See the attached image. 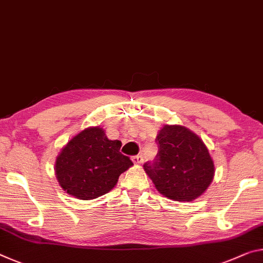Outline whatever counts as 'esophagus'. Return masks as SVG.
Segmentation results:
<instances>
[{"label": "esophagus", "instance_id": "obj_1", "mask_svg": "<svg viewBox=\"0 0 263 263\" xmlns=\"http://www.w3.org/2000/svg\"><path fill=\"white\" fill-rule=\"evenodd\" d=\"M132 161L135 162V164H141V162L144 161V157L141 156V154H138V156H133Z\"/></svg>", "mask_w": 263, "mask_h": 263}]
</instances>
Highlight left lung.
<instances>
[{"mask_svg":"<svg viewBox=\"0 0 263 263\" xmlns=\"http://www.w3.org/2000/svg\"><path fill=\"white\" fill-rule=\"evenodd\" d=\"M156 141L158 154L144 170L156 189L176 201H192L213 180L214 164L199 137L180 125H165Z\"/></svg>","mask_w":263,"mask_h":263,"instance_id":"obj_1","label":"left lung"}]
</instances>
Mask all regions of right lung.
I'll return each mask as SVG.
<instances>
[{
  "mask_svg": "<svg viewBox=\"0 0 263 263\" xmlns=\"http://www.w3.org/2000/svg\"><path fill=\"white\" fill-rule=\"evenodd\" d=\"M120 147L122 141L110 140L99 126L78 133L57 157L56 177L62 189L81 200L107 193L133 165Z\"/></svg>",
  "mask_w": 263,
  "mask_h": 263,
  "instance_id": "obj_1",
  "label": "right lung"
}]
</instances>
